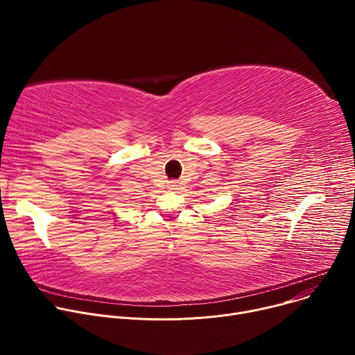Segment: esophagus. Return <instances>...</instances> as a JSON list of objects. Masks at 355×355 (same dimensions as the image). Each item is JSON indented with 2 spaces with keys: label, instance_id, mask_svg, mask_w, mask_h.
Here are the masks:
<instances>
[{
  "label": "esophagus",
  "instance_id": "obj_1",
  "mask_svg": "<svg viewBox=\"0 0 355 355\" xmlns=\"http://www.w3.org/2000/svg\"><path fill=\"white\" fill-rule=\"evenodd\" d=\"M171 187H175V182H171Z\"/></svg>",
  "mask_w": 355,
  "mask_h": 355
}]
</instances>
